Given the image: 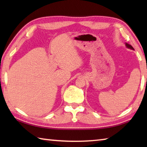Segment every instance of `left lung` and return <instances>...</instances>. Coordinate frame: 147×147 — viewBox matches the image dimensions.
<instances>
[{
    "instance_id": "left-lung-1",
    "label": "left lung",
    "mask_w": 147,
    "mask_h": 147,
    "mask_svg": "<svg viewBox=\"0 0 147 147\" xmlns=\"http://www.w3.org/2000/svg\"><path fill=\"white\" fill-rule=\"evenodd\" d=\"M126 47H127V48H128V49H130L134 50V48L132 47V46L128 44V43H126Z\"/></svg>"
}]
</instances>
